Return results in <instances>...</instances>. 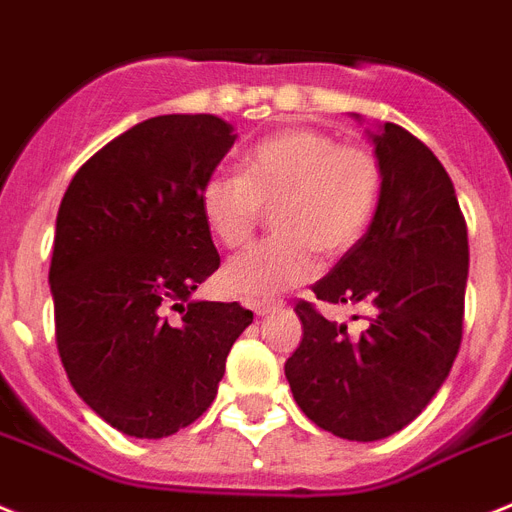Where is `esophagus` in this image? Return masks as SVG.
<instances>
[{"mask_svg": "<svg viewBox=\"0 0 512 512\" xmlns=\"http://www.w3.org/2000/svg\"><path fill=\"white\" fill-rule=\"evenodd\" d=\"M248 306H251V311L256 316H266V314H272V311H277V308H282V301H272V298H264V301H251Z\"/></svg>", "mask_w": 512, "mask_h": 512, "instance_id": "obj_1", "label": "esophagus"}]
</instances>
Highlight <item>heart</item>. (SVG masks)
<instances>
[{"label": "heart", "mask_w": 512, "mask_h": 512, "mask_svg": "<svg viewBox=\"0 0 512 512\" xmlns=\"http://www.w3.org/2000/svg\"><path fill=\"white\" fill-rule=\"evenodd\" d=\"M382 180L374 151L314 128L259 141L243 156L240 175L206 177L198 206L222 246H246L269 206L277 232L225 266L227 293L264 301L311 280L316 251L342 256L356 248L377 214Z\"/></svg>", "instance_id": "b5f03b06"}]
</instances>
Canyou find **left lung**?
I'll use <instances>...</instances> for the list:
<instances>
[{"label":"left lung","instance_id":"8db88e82","mask_svg":"<svg viewBox=\"0 0 512 512\" xmlns=\"http://www.w3.org/2000/svg\"><path fill=\"white\" fill-rule=\"evenodd\" d=\"M371 141L384 177L377 214L314 295L374 316L356 337L298 301L303 340L285 363L298 408L353 442L400 432L437 395L463 340L468 280L466 219L445 167L392 122Z\"/></svg>","mask_w":512,"mask_h":512}]
</instances>
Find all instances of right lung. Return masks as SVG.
<instances>
[{"mask_svg":"<svg viewBox=\"0 0 512 512\" xmlns=\"http://www.w3.org/2000/svg\"><path fill=\"white\" fill-rule=\"evenodd\" d=\"M235 138L214 114L143 120L96 151L59 204L49 266L59 358L83 403L128 437L193 424L253 322L240 303L190 301L219 269L198 193Z\"/></svg>","mask_w":512,"mask_h":512,"instance_id":"add662e5","label":"right lung"}]
</instances>
